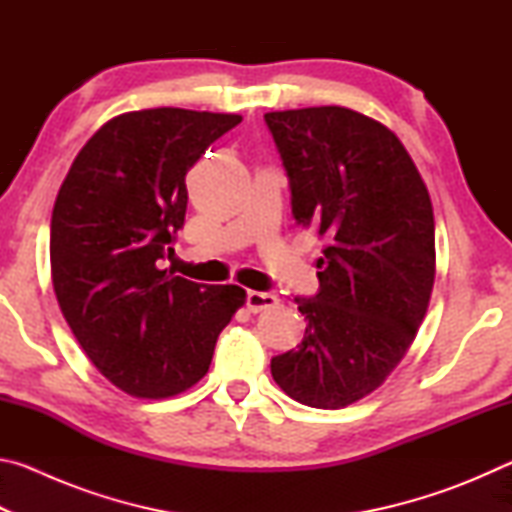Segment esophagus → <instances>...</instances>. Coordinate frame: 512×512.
<instances>
[{"label": "esophagus", "mask_w": 512, "mask_h": 512, "mask_svg": "<svg viewBox=\"0 0 512 512\" xmlns=\"http://www.w3.org/2000/svg\"><path fill=\"white\" fill-rule=\"evenodd\" d=\"M277 305V298L273 293H264V291H248L246 293V307L253 311H262V309H271Z\"/></svg>", "instance_id": "esophagus-1"}]
</instances>
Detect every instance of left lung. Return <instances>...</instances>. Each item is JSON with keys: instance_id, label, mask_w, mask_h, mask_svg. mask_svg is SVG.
I'll return each instance as SVG.
<instances>
[{"instance_id": "1", "label": "left lung", "mask_w": 512, "mask_h": 512, "mask_svg": "<svg viewBox=\"0 0 512 512\" xmlns=\"http://www.w3.org/2000/svg\"><path fill=\"white\" fill-rule=\"evenodd\" d=\"M302 228L327 239L296 350L271 359L293 400L341 409L375 391L413 343L436 277L429 192L402 142L341 106L264 115Z\"/></svg>"}]
</instances>
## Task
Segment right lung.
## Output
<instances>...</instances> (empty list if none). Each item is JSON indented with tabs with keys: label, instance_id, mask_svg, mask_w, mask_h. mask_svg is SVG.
Instances as JSON below:
<instances>
[{
	"label": "right lung",
	"instance_id": "1",
	"mask_svg": "<svg viewBox=\"0 0 512 512\" xmlns=\"http://www.w3.org/2000/svg\"><path fill=\"white\" fill-rule=\"evenodd\" d=\"M239 115L153 108L110 119L76 155L51 214V280L76 341L121 391L162 400L212 363L246 302L237 284L160 271L185 225V176Z\"/></svg>",
	"mask_w": 512,
	"mask_h": 512
}]
</instances>
